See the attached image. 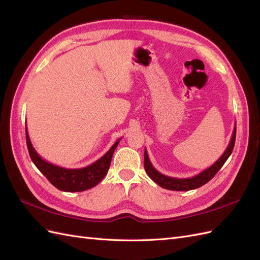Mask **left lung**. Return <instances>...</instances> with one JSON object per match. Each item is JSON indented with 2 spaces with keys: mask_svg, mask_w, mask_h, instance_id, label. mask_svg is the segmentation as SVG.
I'll use <instances>...</instances> for the list:
<instances>
[{
  "mask_svg": "<svg viewBox=\"0 0 260 260\" xmlns=\"http://www.w3.org/2000/svg\"><path fill=\"white\" fill-rule=\"evenodd\" d=\"M235 133H237V125L234 127L232 137L230 140V143L228 145L226 149L224 151V153L221 155V157L210 166L209 168L205 169L204 171H202L201 174L196 175L192 178H186V179H178V178H171L168 176H165L158 170H156L153 165L148 158V155L146 152V148L144 151V168L146 174L148 175V177L151 178L155 183L158 184L159 186L167 188V190H171V191H190V190H194V188L201 187L202 185L206 184L209 180H211L212 178L215 177V175L220 170L223 166V164L226 161V159L229 158V156L231 155L233 147H234V143H235Z\"/></svg>",
  "mask_w": 260,
  "mask_h": 260,
  "instance_id": "1",
  "label": "left lung"
}]
</instances>
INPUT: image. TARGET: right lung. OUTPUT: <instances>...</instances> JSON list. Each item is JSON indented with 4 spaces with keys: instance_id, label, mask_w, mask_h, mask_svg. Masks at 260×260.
Segmentation results:
<instances>
[{
    "instance_id": "right-lung-1",
    "label": "right lung",
    "mask_w": 260,
    "mask_h": 260,
    "mask_svg": "<svg viewBox=\"0 0 260 260\" xmlns=\"http://www.w3.org/2000/svg\"><path fill=\"white\" fill-rule=\"evenodd\" d=\"M26 140L31 160L55 187L64 192H82L95 186L107 175L113 154L121 139L117 140L115 144L109 148V151L104 156H102L99 160L94 161L90 166L78 169L62 168L44 160L31 144L27 127Z\"/></svg>"
}]
</instances>
